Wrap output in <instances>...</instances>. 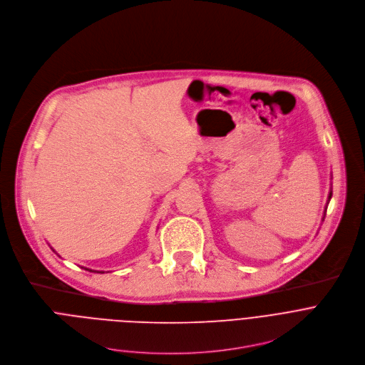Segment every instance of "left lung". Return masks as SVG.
<instances>
[{"instance_id": "obj_1", "label": "left lung", "mask_w": 365, "mask_h": 365, "mask_svg": "<svg viewBox=\"0 0 365 365\" xmlns=\"http://www.w3.org/2000/svg\"><path fill=\"white\" fill-rule=\"evenodd\" d=\"M331 197H332V182H331V188H329V194H328V200H327V205H325V211H324V217H322V222H324V218H325V212H327L328 204H329V201H331Z\"/></svg>"}]
</instances>
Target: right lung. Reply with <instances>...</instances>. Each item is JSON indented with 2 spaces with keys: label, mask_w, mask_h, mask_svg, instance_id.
<instances>
[{
  "label": "right lung",
  "mask_w": 365,
  "mask_h": 365,
  "mask_svg": "<svg viewBox=\"0 0 365 365\" xmlns=\"http://www.w3.org/2000/svg\"><path fill=\"white\" fill-rule=\"evenodd\" d=\"M51 250L54 252V249H53V247H51ZM54 253H56V252H54ZM85 269H86V270H89V272H96V273H105V272H102V270H92V269H88V267H85Z\"/></svg>",
  "instance_id": "obj_1"
}]
</instances>
